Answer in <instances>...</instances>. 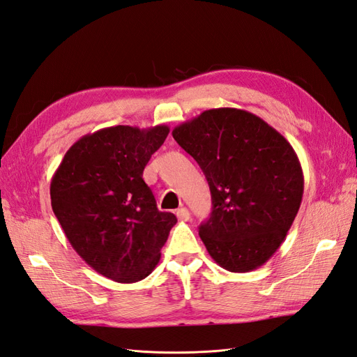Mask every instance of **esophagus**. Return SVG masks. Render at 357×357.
Segmentation results:
<instances>
[{
  "label": "esophagus",
  "mask_w": 357,
  "mask_h": 357,
  "mask_svg": "<svg viewBox=\"0 0 357 357\" xmlns=\"http://www.w3.org/2000/svg\"><path fill=\"white\" fill-rule=\"evenodd\" d=\"M176 217L182 222H187V220H190V211L187 208H179L176 211Z\"/></svg>",
  "instance_id": "esophagus-1"
}]
</instances>
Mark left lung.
Segmentation results:
<instances>
[{"mask_svg": "<svg viewBox=\"0 0 357 357\" xmlns=\"http://www.w3.org/2000/svg\"><path fill=\"white\" fill-rule=\"evenodd\" d=\"M172 135L197 161L211 191V215L199 226L208 253L232 273L261 267L285 240L303 197L292 146L238 108L206 109Z\"/></svg>", "mask_w": 357, "mask_h": 357, "instance_id": "8db88e82", "label": "left lung"}]
</instances>
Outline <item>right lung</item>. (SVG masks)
I'll return each instance as SVG.
<instances>
[{"instance_id": "1", "label": "right lung", "mask_w": 357, "mask_h": 357, "mask_svg": "<svg viewBox=\"0 0 357 357\" xmlns=\"http://www.w3.org/2000/svg\"><path fill=\"white\" fill-rule=\"evenodd\" d=\"M167 125H117L81 137L51 179V205L72 248L102 276L132 283L149 276L176 225L161 213L143 170Z\"/></svg>"}]
</instances>
